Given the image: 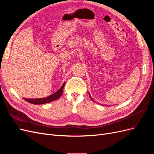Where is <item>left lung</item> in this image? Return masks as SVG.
I'll list each match as a JSON object with an SVG mask.
<instances>
[{
  "label": "left lung",
  "mask_w": 154,
  "mask_h": 154,
  "mask_svg": "<svg viewBox=\"0 0 154 154\" xmlns=\"http://www.w3.org/2000/svg\"><path fill=\"white\" fill-rule=\"evenodd\" d=\"M88 94H89V92H88ZM89 96H90V97H91V100H92V101H94V100H92V97H91V95H90V94H89ZM106 106H107V105H106Z\"/></svg>",
  "instance_id": "8db88e82"
}]
</instances>
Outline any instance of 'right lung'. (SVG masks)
<instances>
[{"label":"right lung","mask_w":154,"mask_h":154,"mask_svg":"<svg viewBox=\"0 0 154 154\" xmlns=\"http://www.w3.org/2000/svg\"><path fill=\"white\" fill-rule=\"evenodd\" d=\"M64 85L65 83L63 84V85L61 87V88L60 89L56 92L55 93H54L53 94L49 96V97H47L45 98H40V99H34V100H27V99H24L25 100H26L27 101L31 103L32 104H35V105H40V104H45V103H50V102H52L53 101H55L58 100V98H60L61 97L62 93H63V89L64 87Z\"/></svg>","instance_id":"obj_1"}]
</instances>
